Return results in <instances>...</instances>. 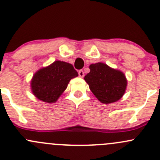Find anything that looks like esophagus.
<instances>
[{
  "label": "esophagus",
  "mask_w": 160,
  "mask_h": 160,
  "mask_svg": "<svg viewBox=\"0 0 160 160\" xmlns=\"http://www.w3.org/2000/svg\"><path fill=\"white\" fill-rule=\"evenodd\" d=\"M78 74H79V77H84V72H83V70H79Z\"/></svg>",
  "instance_id": "34e87169"
}]
</instances>
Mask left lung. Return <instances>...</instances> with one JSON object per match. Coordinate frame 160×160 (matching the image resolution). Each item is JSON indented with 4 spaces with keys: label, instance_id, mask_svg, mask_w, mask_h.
<instances>
[{
    "label": "left lung",
    "instance_id": "left-lung-1",
    "mask_svg": "<svg viewBox=\"0 0 160 160\" xmlns=\"http://www.w3.org/2000/svg\"><path fill=\"white\" fill-rule=\"evenodd\" d=\"M90 72L84 80L92 93L101 102L110 104L118 101L125 93L127 80L123 72L98 62L90 66Z\"/></svg>",
    "mask_w": 160,
    "mask_h": 160
}]
</instances>
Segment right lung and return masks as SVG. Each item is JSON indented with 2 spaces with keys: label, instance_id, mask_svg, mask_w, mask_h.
<instances>
[{
  "label": "right lung",
  "instance_id": "right-lung-1",
  "mask_svg": "<svg viewBox=\"0 0 160 160\" xmlns=\"http://www.w3.org/2000/svg\"><path fill=\"white\" fill-rule=\"evenodd\" d=\"M77 76L78 72L72 64L56 61L34 75L31 83L32 92L38 99L53 103L67 89L71 79Z\"/></svg>",
  "mask_w": 160,
  "mask_h": 160
}]
</instances>
